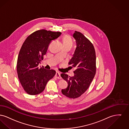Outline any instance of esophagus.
I'll return each mask as SVG.
<instances>
[{"label":"esophagus","instance_id":"1","mask_svg":"<svg viewBox=\"0 0 129 129\" xmlns=\"http://www.w3.org/2000/svg\"><path fill=\"white\" fill-rule=\"evenodd\" d=\"M55 77L58 79H61V74H60V73L58 71L56 72V73L55 75Z\"/></svg>","mask_w":129,"mask_h":129}]
</instances>
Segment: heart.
<instances>
[{"mask_svg":"<svg viewBox=\"0 0 129 129\" xmlns=\"http://www.w3.org/2000/svg\"><path fill=\"white\" fill-rule=\"evenodd\" d=\"M62 42H63V44H67V45H72V41L71 38V37L68 35H66L63 37L62 39Z\"/></svg>","mask_w":129,"mask_h":129,"instance_id":"obj_1","label":"heart"}]
</instances>
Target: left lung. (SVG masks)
Listing matches in <instances>:
<instances>
[{"label":"left lung","mask_w":129,"mask_h":129,"mask_svg":"<svg viewBox=\"0 0 129 129\" xmlns=\"http://www.w3.org/2000/svg\"><path fill=\"white\" fill-rule=\"evenodd\" d=\"M77 47L68 62L75 68L74 76L70 77L62 73V78L67 81V88L61 90L62 94L69 98L80 97L89 88L96 71V57L92 43L81 33L75 31L73 35Z\"/></svg>","instance_id":"obj_1"}]
</instances>
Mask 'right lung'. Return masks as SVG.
Returning a JSON list of instances; mask_svg holds the SVG:
<instances>
[{
    "label": "right lung",
    "mask_w": 129,
    "mask_h": 129,
    "mask_svg": "<svg viewBox=\"0 0 129 129\" xmlns=\"http://www.w3.org/2000/svg\"><path fill=\"white\" fill-rule=\"evenodd\" d=\"M61 34V32L38 30L29 35L23 44L18 56L17 72L21 84L28 94H40L56 74L54 70L40 68L38 65L51 41Z\"/></svg>",
    "instance_id": "add662e5"
}]
</instances>
